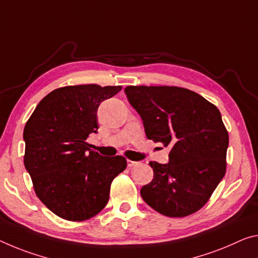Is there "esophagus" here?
Listing matches in <instances>:
<instances>
[{
  "label": "esophagus",
  "mask_w": 258,
  "mask_h": 258,
  "mask_svg": "<svg viewBox=\"0 0 258 258\" xmlns=\"http://www.w3.org/2000/svg\"><path fill=\"white\" fill-rule=\"evenodd\" d=\"M138 164H140V163H139V162H136V161H131V159H128V161H127V165H128L130 167L137 166Z\"/></svg>",
  "instance_id": "esophagus-1"
}]
</instances>
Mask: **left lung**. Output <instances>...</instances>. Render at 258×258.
<instances>
[{
  "label": "left lung",
  "instance_id": "8db88e82",
  "mask_svg": "<svg viewBox=\"0 0 258 258\" xmlns=\"http://www.w3.org/2000/svg\"><path fill=\"white\" fill-rule=\"evenodd\" d=\"M147 138L171 148L167 164L150 162L144 201L167 217H186L209 201L226 172L228 133L215 104L175 86H127Z\"/></svg>",
  "mask_w": 258,
  "mask_h": 258
}]
</instances>
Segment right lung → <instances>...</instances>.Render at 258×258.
<instances>
[{"instance_id":"right-lung-1","label":"right lung","mask_w":258,"mask_h":258,"mask_svg":"<svg viewBox=\"0 0 258 258\" xmlns=\"http://www.w3.org/2000/svg\"><path fill=\"white\" fill-rule=\"evenodd\" d=\"M121 86L57 88L36 105L24 128V164L40 201L58 217L83 222L107 206L110 186L127 166L122 156L103 157L86 142L96 133L101 102Z\"/></svg>"}]
</instances>
